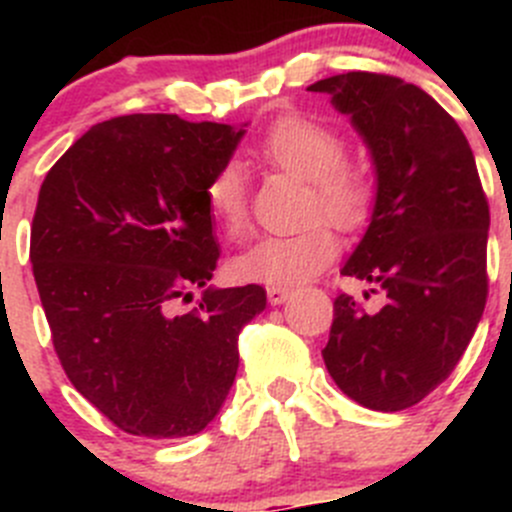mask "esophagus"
I'll return each mask as SVG.
<instances>
[{
  "instance_id": "34e87169",
  "label": "esophagus",
  "mask_w": 512,
  "mask_h": 512,
  "mask_svg": "<svg viewBox=\"0 0 512 512\" xmlns=\"http://www.w3.org/2000/svg\"><path fill=\"white\" fill-rule=\"evenodd\" d=\"M289 294H292V289H287V287H270V289H267V299H270V304L287 302Z\"/></svg>"
}]
</instances>
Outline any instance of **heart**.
I'll return each instance as SVG.
<instances>
[{
	"instance_id": "heart-1",
	"label": "heart",
	"mask_w": 512,
	"mask_h": 512,
	"mask_svg": "<svg viewBox=\"0 0 512 512\" xmlns=\"http://www.w3.org/2000/svg\"><path fill=\"white\" fill-rule=\"evenodd\" d=\"M257 156L267 165L307 180L304 220L324 218L337 230H356L369 220L376 183L364 165L347 160V141L337 128L304 113L280 116L262 141ZM205 205L230 235L247 227V188L240 165L227 160L205 180ZM337 257V240L324 225H309L287 235H267L237 255L235 272L247 282L297 287L317 277Z\"/></svg>"
}]
</instances>
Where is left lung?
Segmentation results:
<instances>
[{
  "label": "left lung",
  "mask_w": 512,
  "mask_h": 512,
  "mask_svg": "<svg viewBox=\"0 0 512 512\" xmlns=\"http://www.w3.org/2000/svg\"><path fill=\"white\" fill-rule=\"evenodd\" d=\"M307 91L352 116L379 175L371 225L342 275L374 282L384 307L337 294L324 364L366 409L404 411L451 376L483 317L490 208L476 158L458 123L396 76L349 71Z\"/></svg>",
  "instance_id": "obj_1"
}]
</instances>
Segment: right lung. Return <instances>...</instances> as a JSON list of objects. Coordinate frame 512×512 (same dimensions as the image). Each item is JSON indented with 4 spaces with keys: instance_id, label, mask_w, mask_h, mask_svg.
I'll list each match as a JSON object with an SVG mask.
<instances>
[{
    "instance_id": "obj_1",
    "label": "right lung",
    "mask_w": 512,
    "mask_h": 512,
    "mask_svg": "<svg viewBox=\"0 0 512 512\" xmlns=\"http://www.w3.org/2000/svg\"><path fill=\"white\" fill-rule=\"evenodd\" d=\"M242 131L133 113L96 123L41 183L29 257L54 352L84 399L131 436L203 431L235 381L260 285L190 289L218 267L205 180Z\"/></svg>"
}]
</instances>
